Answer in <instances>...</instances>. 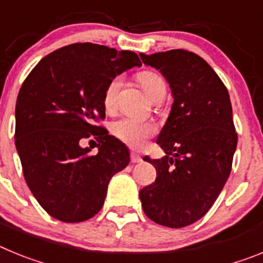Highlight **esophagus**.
I'll return each instance as SVG.
<instances>
[{"mask_svg": "<svg viewBox=\"0 0 263 263\" xmlns=\"http://www.w3.org/2000/svg\"><path fill=\"white\" fill-rule=\"evenodd\" d=\"M130 159H132V162H133V163H138V162H141V160H142V158H141V155H139L138 153L132 152V154H130Z\"/></svg>", "mask_w": 263, "mask_h": 263, "instance_id": "obj_1", "label": "esophagus"}]
</instances>
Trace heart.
<instances>
[{"label": "heart", "instance_id": "b5f03b06", "mask_svg": "<svg viewBox=\"0 0 263 263\" xmlns=\"http://www.w3.org/2000/svg\"><path fill=\"white\" fill-rule=\"evenodd\" d=\"M138 81L150 100H154L162 92H166V83L155 72H141L138 75ZM121 85H122L121 76H116L115 79H111L109 84L106 85L105 92H104V105L108 110H113L117 105V96ZM111 132L122 142L132 147L138 148L142 147L146 139L155 133V126L148 122H141L134 118L125 117L122 120L116 121L111 126Z\"/></svg>", "mask_w": 263, "mask_h": 263}]
</instances>
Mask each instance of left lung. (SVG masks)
Wrapping results in <instances>:
<instances>
[{"instance_id": "obj_1", "label": "left lung", "mask_w": 263, "mask_h": 263, "mask_svg": "<svg viewBox=\"0 0 263 263\" xmlns=\"http://www.w3.org/2000/svg\"><path fill=\"white\" fill-rule=\"evenodd\" d=\"M168 83L174 103L157 143L166 155L143 157L157 170L153 184L139 191L143 212L168 228H183L203 217L232 170L237 147L227 88L199 55L171 50L139 53Z\"/></svg>"}]
</instances>
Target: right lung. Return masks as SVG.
I'll list each match as a JSON object with an SVG mask.
<instances>
[{
  "label": "right lung",
  "instance_id": "right-lung-1",
  "mask_svg": "<svg viewBox=\"0 0 263 263\" xmlns=\"http://www.w3.org/2000/svg\"><path fill=\"white\" fill-rule=\"evenodd\" d=\"M141 67L132 51L73 43L48 53L23 81L15 105V147L30 191L63 222L93 217L111 176L129 164V148L97 126L111 79ZM92 134L97 155L81 146Z\"/></svg>",
  "mask_w": 263,
  "mask_h": 263
}]
</instances>
